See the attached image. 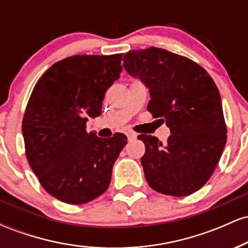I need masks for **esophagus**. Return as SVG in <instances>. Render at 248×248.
Masks as SVG:
<instances>
[{
	"instance_id": "1",
	"label": "esophagus",
	"mask_w": 248,
	"mask_h": 248,
	"mask_svg": "<svg viewBox=\"0 0 248 248\" xmlns=\"http://www.w3.org/2000/svg\"><path fill=\"white\" fill-rule=\"evenodd\" d=\"M136 134L135 133H127V138H128V140H134V139H136Z\"/></svg>"
}]
</instances>
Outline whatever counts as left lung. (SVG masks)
Returning a JSON list of instances; mask_svg holds the SVG:
<instances>
[{"label": "left lung", "instance_id": "left-lung-1", "mask_svg": "<svg viewBox=\"0 0 248 248\" xmlns=\"http://www.w3.org/2000/svg\"><path fill=\"white\" fill-rule=\"evenodd\" d=\"M122 66L146 85L147 109L166 121L171 134L166 144L155 136H138L146 146L141 164L148 184L163 195H191L211 177L226 144L215 81L195 62L155 46L127 52Z\"/></svg>", "mask_w": 248, "mask_h": 248}]
</instances>
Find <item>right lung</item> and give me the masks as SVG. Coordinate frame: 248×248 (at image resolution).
<instances>
[{"instance_id": "add662e5", "label": "right lung", "mask_w": 248, "mask_h": 248, "mask_svg": "<svg viewBox=\"0 0 248 248\" xmlns=\"http://www.w3.org/2000/svg\"><path fill=\"white\" fill-rule=\"evenodd\" d=\"M122 53L72 56L55 62L37 81L22 133L31 169L51 196L85 204L107 190L112 169L127 143L116 133L101 139L86 132L101 114L106 91L120 78Z\"/></svg>"}]
</instances>
